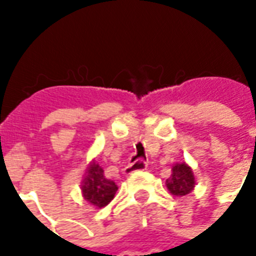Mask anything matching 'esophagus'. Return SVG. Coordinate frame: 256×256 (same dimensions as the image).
<instances>
[{"mask_svg":"<svg viewBox=\"0 0 256 256\" xmlns=\"http://www.w3.org/2000/svg\"><path fill=\"white\" fill-rule=\"evenodd\" d=\"M146 167H148V163L142 160V159H138V160L130 163V164L124 168V172H126V174H132V172H142V170H146Z\"/></svg>","mask_w":256,"mask_h":256,"instance_id":"1","label":"esophagus"}]
</instances>
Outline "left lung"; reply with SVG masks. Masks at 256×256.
Returning a JSON list of instances; mask_svg holds the SVG:
<instances>
[{"label": "left lung", "instance_id": "1", "mask_svg": "<svg viewBox=\"0 0 256 256\" xmlns=\"http://www.w3.org/2000/svg\"><path fill=\"white\" fill-rule=\"evenodd\" d=\"M166 185L172 194L182 198L194 188V177L190 167L185 163H177L172 167V177L166 181Z\"/></svg>", "mask_w": 256, "mask_h": 256}]
</instances>
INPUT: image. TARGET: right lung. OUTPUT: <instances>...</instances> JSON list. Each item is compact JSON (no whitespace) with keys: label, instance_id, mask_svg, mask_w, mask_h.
<instances>
[{"label":"right lung","instance_id":"add662e5","mask_svg":"<svg viewBox=\"0 0 256 256\" xmlns=\"http://www.w3.org/2000/svg\"><path fill=\"white\" fill-rule=\"evenodd\" d=\"M118 190V185L104 176V170L100 164L93 162L88 168L82 184L84 198L96 207H106L111 202Z\"/></svg>","mask_w":256,"mask_h":256}]
</instances>
